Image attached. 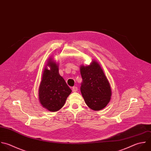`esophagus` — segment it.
Listing matches in <instances>:
<instances>
[{"instance_id":"1","label":"esophagus","mask_w":151,"mask_h":151,"mask_svg":"<svg viewBox=\"0 0 151 151\" xmlns=\"http://www.w3.org/2000/svg\"><path fill=\"white\" fill-rule=\"evenodd\" d=\"M72 91L73 92H76L78 91V88L76 86H73L72 88Z\"/></svg>"}]
</instances>
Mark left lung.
<instances>
[{
	"label": "left lung",
	"mask_w": 151,
	"mask_h": 151,
	"mask_svg": "<svg viewBox=\"0 0 151 151\" xmlns=\"http://www.w3.org/2000/svg\"><path fill=\"white\" fill-rule=\"evenodd\" d=\"M80 72L82 78L81 91L87 106L93 111L105 108L111 100L112 91L99 63L93 60L89 65H81Z\"/></svg>",
	"instance_id": "left-lung-1"
}]
</instances>
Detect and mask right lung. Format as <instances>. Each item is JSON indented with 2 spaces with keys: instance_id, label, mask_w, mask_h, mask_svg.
<instances>
[{
  "instance_id": "right-lung-1",
  "label": "right lung",
  "mask_w": 151,
  "mask_h": 151,
  "mask_svg": "<svg viewBox=\"0 0 151 151\" xmlns=\"http://www.w3.org/2000/svg\"><path fill=\"white\" fill-rule=\"evenodd\" d=\"M71 92L72 90L59 73V63L49 58L39 87V101L42 106L49 111L56 112L63 107Z\"/></svg>"
}]
</instances>
